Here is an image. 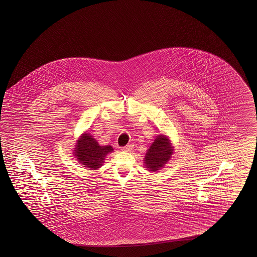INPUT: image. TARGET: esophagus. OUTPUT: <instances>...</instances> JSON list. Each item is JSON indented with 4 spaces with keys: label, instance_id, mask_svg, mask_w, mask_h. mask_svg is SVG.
Masks as SVG:
<instances>
[{
    "label": "esophagus",
    "instance_id": "obj_1",
    "mask_svg": "<svg viewBox=\"0 0 257 257\" xmlns=\"http://www.w3.org/2000/svg\"><path fill=\"white\" fill-rule=\"evenodd\" d=\"M133 147H134L133 145H128V146L123 147L121 149H122L123 151H131L133 149Z\"/></svg>",
    "mask_w": 257,
    "mask_h": 257
}]
</instances>
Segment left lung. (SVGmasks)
<instances>
[{
    "label": "left lung",
    "mask_w": 257,
    "mask_h": 257,
    "mask_svg": "<svg viewBox=\"0 0 257 257\" xmlns=\"http://www.w3.org/2000/svg\"><path fill=\"white\" fill-rule=\"evenodd\" d=\"M171 154L172 147L169 140L164 135H159L147 150L145 159L146 167L149 171H159L170 160Z\"/></svg>",
    "instance_id": "1"
}]
</instances>
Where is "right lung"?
<instances>
[{
	"label": "right lung",
	"mask_w": 257,
	"mask_h": 257,
	"mask_svg": "<svg viewBox=\"0 0 257 257\" xmlns=\"http://www.w3.org/2000/svg\"><path fill=\"white\" fill-rule=\"evenodd\" d=\"M112 150L113 148L110 146L100 147L90 135L86 133L78 141L75 148V156L82 165H85L84 167L89 170H95L102 166L106 155L112 152Z\"/></svg>",
	"instance_id": "1"
}]
</instances>
